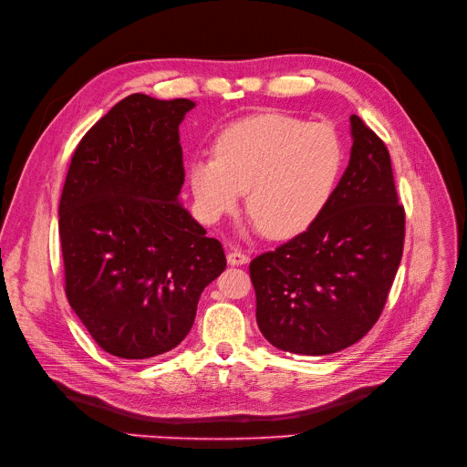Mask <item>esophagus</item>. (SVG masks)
<instances>
[{"label": "esophagus", "mask_w": 467, "mask_h": 467, "mask_svg": "<svg viewBox=\"0 0 467 467\" xmlns=\"http://www.w3.org/2000/svg\"><path fill=\"white\" fill-rule=\"evenodd\" d=\"M247 262H249V254L247 253H243L239 249H232L228 253V264L230 265H243V264H247Z\"/></svg>", "instance_id": "obj_1"}]
</instances>
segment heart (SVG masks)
<instances>
[{"instance_id":"b5f03b06","label":"heart","mask_w":467,"mask_h":467,"mask_svg":"<svg viewBox=\"0 0 467 467\" xmlns=\"http://www.w3.org/2000/svg\"><path fill=\"white\" fill-rule=\"evenodd\" d=\"M216 158L195 160L190 186L207 220L237 209L247 190L254 224L275 239L306 232L342 179L346 144L337 127L256 114L220 132Z\"/></svg>"}]
</instances>
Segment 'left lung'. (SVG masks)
Listing matches in <instances>:
<instances>
[{"label":"left lung","mask_w":467,"mask_h":467,"mask_svg":"<svg viewBox=\"0 0 467 467\" xmlns=\"http://www.w3.org/2000/svg\"><path fill=\"white\" fill-rule=\"evenodd\" d=\"M349 123V165L327 209L249 265L258 328L283 351L328 355L359 342L379 321L401 264L405 209L389 151L361 118Z\"/></svg>","instance_id":"obj_1"}]
</instances>
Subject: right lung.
I'll use <instances>...</instances> for the list:
<instances>
[{
    "instance_id": "1",
    "label": "right lung",
    "mask_w": 467,
    "mask_h": 467,
    "mask_svg": "<svg viewBox=\"0 0 467 467\" xmlns=\"http://www.w3.org/2000/svg\"><path fill=\"white\" fill-rule=\"evenodd\" d=\"M193 106L129 95L87 130L66 174V298L95 342L121 359L179 346L203 288L226 270L220 241L179 203V125Z\"/></svg>"
}]
</instances>
